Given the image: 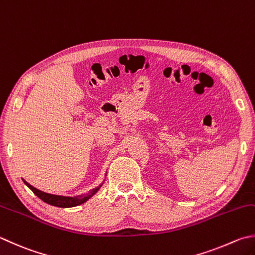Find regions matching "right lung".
I'll use <instances>...</instances> for the list:
<instances>
[{"label": "right lung", "mask_w": 255, "mask_h": 255, "mask_svg": "<svg viewBox=\"0 0 255 255\" xmlns=\"http://www.w3.org/2000/svg\"><path fill=\"white\" fill-rule=\"evenodd\" d=\"M24 183L26 184V186L30 187L32 190L33 193H34L38 199H41L43 202H45L50 205H54V206H59V208H73V206H78L80 204H82L84 202H86L91 196H93L97 192L99 191V189L101 187V184L97 189H93L90 193L85 194V195H79V196H62V195H54V194H50V193H45V192H42L40 190L35 189L34 186H32L31 184H28L26 181L23 180Z\"/></svg>", "instance_id": "obj_1"}]
</instances>
